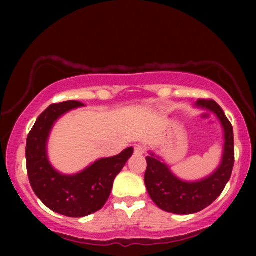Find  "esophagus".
<instances>
[{
	"label": "esophagus",
	"mask_w": 256,
	"mask_h": 256,
	"mask_svg": "<svg viewBox=\"0 0 256 256\" xmlns=\"http://www.w3.org/2000/svg\"><path fill=\"white\" fill-rule=\"evenodd\" d=\"M134 152H135L136 155H143V154L146 152V148L141 144H136L134 146Z\"/></svg>",
	"instance_id": "1"
}]
</instances>
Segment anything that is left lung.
I'll return each mask as SVG.
<instances>
[{"label":"left lung","instance_id":"left-lung-1","mask_svg":"<svg viewBox=\"0 0 256 256\" xmlns=\"http://www.w3.org/2000/svg\"><path fill=\"white\" fill-rule=\"evenodd\" d=\"M194 107L212 112L222 124L224 148L218 168L199 180H183L160 156L150 152L146 157L144 183L150 198L160 210L174 214H192L211 205L228 183L234 166L233 127L222 107L213 100H198Z\"/></svg>","mask_w":256,"mask_h":256}]
</instances>
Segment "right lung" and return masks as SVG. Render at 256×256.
Returning <instances> with one entry per match:
<instances>
[{"label": "right lung", "instance_id": "add662e5", "mask_svg": "<svg viewBox=\"0 0 256 256\" xmlns=\"http://www.w3.org/2000/svg\"><path fill=\"white\" fill-rule=\"evenodd\" d=\"M84 106L73 100L51 104L38 116L26 140V170L34 192L52 211L71 218L90 216L102 208L115 177L134 152L129 146L118 155L96 160L73 174L56 170L48 156L50 132L59 118Z\"/></svg>", "mask_w": 256, "mask_h": 256}]
</instances>
